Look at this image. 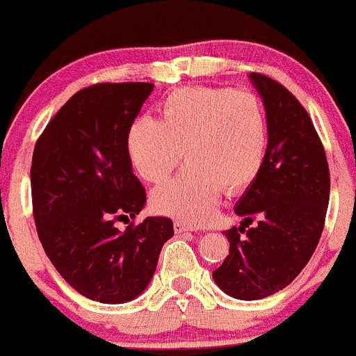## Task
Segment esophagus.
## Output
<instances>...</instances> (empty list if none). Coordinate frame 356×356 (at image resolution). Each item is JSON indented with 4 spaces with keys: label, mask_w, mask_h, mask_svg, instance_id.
<instances>
[{
    "label": "esophagus",
    "mask_w": 356,
    "mask_h": 356,
    "mask_svg": "<svg viewBox=\"0 0 356 356\" xmlns=\"http://www.w3.org/2000/svg\"><path fill=\"white\" fill-rule=\"evenodd\" d=\"M175 232L177 233H186V232H192V228H190L188 225H186V222H183V221H175Z\"/></svg>",
    "instance_id": "esophagus-1"
}]
</instances>
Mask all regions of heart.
Masks as SVG:
<instances>
[{
  "label": "heart",
  "instance_id": "1",
  "mask_svg": "<svg viewBox=\"0 0 356 356\" xmlns=\"http://www.w3.org/2000/svg\"><path fill=\"white\" fill-rule=\"evenodd\" d=\"M267 115L247 90L183 87L161 102V120L140 116L128 130L127 147L135 171L161 183L183 157L186 164L154 190L157 211L183 222H207L219 193H236L257 178L267 151Z\"/></svg>",
  "mask_w": 356,
  "mask_h": 356
}]
</instances>
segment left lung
I'll use <instances>...</instances> for the list:
<instances>
[{
    "label": "left lung",
    "instance_id": "8db88e82",
    "mask_svg": "<svg viewBox=\"0 0 356 356\" xmlns=\"http://www.w3.org/2000/svg\"><path fill=\"white\" fill-rule=\"evenodd\" d=\"M248 79L266 109L267 151L257 178L234 205L245 219L225 233L229 255L212 277L233 298L260 300L286 288L312 257L331 179L321 138L298 99L269 76L250 73ZM252 217L259 218L258 225L245 230Z\"/></svg>",
    "mask_w": 356,
    "mask_h": 356
}]
</instances>
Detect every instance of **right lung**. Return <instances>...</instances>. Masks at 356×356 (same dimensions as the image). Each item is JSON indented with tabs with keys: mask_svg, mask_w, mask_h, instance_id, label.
<instances>
[{
	"mask_svg": "<svg viewBox=\"0 0 356 356\" xmlns=\"http://www.w3.org/2000/svg\"><path fill=\"white\" fill-rule=\"evenodd\" d=\"M154 83H96L79 90L34 147L32 207L44 252L80 295L127 303L151 283L173 221L145 218L116 228L145 205L127 138Z\"/></svg>",
	"mask_w": 356,
	"mask_h": 356,
	"instance_id": "right-lung-1",
	"label": "right lung"
}]
</instances>
